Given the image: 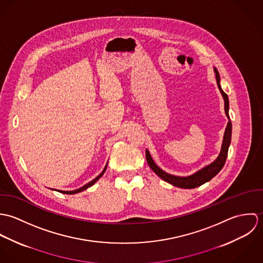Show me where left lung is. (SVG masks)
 <instances>
[{"instance_id":"1","label":"left lung","mask_w":263,"mask_h":263,"mask_svg":"<svg viewBox=\"0 0 263 263\" xmlns=\"http://www.w3.org/2000/svg\"><path fill=\"white\" fill-rule=\"evenodd\" d=\"M215 73H216V79H217V84L218 87L223 95L224 101H225V112L226 115L229 118L227 127H226L225 135H224V140H223V145H222V150L219 155V157L217 158V160L215 162H213L212 164H210L209 166L204 167L203 169L199 170L198 172L194 173L193 175H190L187 177H179V176H174V175H170L166 172H164L162 169H160L155 162L153 161L152 157H151L149 151H146V158H147V162L151 167V169L160 177L162 178L164 181L177 186L180 188H195L197 186L202 185L203 183L210 181L212 178H214L224 167L226 163V159L228 156V150H229V146L231 144V137H232V122L230 120L229 117V99H228V95L225 92L222 90L221 85H220V75L218 70L215 68Z\"/></svg>"}]
</instances>
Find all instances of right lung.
<instances>
[{
	"label": "right lung",
	"instance_id": "add662e5",
	"mask_svg": "<svg viewBox=\"0 0 263 263\" xmlns=\"http://www.w3.org/2000/svg\"><path fill=\"white\" fill-rule=\"evenodd\" d=\"M106 167H107V165L105 166V168L103 169V171L100 173V175H98L95 179H93L91 182H89V183H87L86 185H84L83 187L79 188V189H76V190H73V191H62V190H60V192H62V193H66V194H75V193H78V192H81V191H83V190H85V189H87L88 187H90V186H92L103 174H104V172H105V170H106Z\"/></svg>",
	"mask_w": 263,
	"mask_h": 263
}]
</instances>
